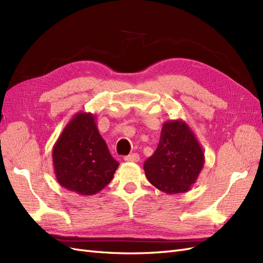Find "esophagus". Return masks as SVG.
<instances>
[{"instance_id": "1", "label": "esophagus", "mask_w": 263, "mask_h": 263, "mask_svg": "<svg viewBox=\"0 0 263 263\" xmlns=\"http://www.w3.org/2000/svg\"><path fill=\"white\" fill-rule=\"evenodd\" d=\"M124 161L126 162H137L139 161V156L137 154H132L124 157Z\"/></svg>"}]
</instances>
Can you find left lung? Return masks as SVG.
<instances>
[{
	"label": "left lung",
	"mask_w": 263,
	"mask_h": 263,
	"mask_svg": "<svg viewBox=\"0 0 263 263\" xmlns=\"http://www.w3.org/2000/svg\"><path fill=\"white\" fill-rule=\"evenodd\" d=\"M205 157L200 142L189 125L182 121H166L153 156L144 163L149 182L166 194L185 193L196 182Z\"/></svg>",
	"instance_id": "1"
}]
</instances>
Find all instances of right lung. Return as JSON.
I'll use <instances>...</instances> for the list:
<instances>
[{"mask_svg": "<svg viewBox=\"0 0 263 263\" xmlns=\"http://www.w3.org/2000/svg\"><path fill=\"white\" fill-rule=\"evenodd\" d=\"M55 179L79 195H94L104 189L119 163L110 156L92 113L79 112L63 128L52 149Z\"/></svg>", "mask_w": 263, "mask_h": 263, "instance_id": "1", "label": "right lung"}]
</instances>
